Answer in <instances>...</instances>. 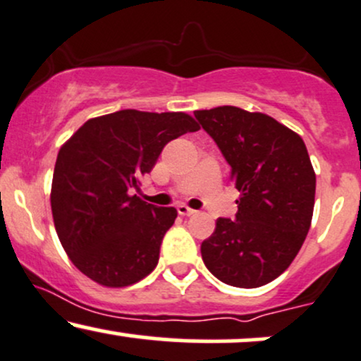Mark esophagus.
<instances>
[{
    "mask_svg": "<svg viewBox=\"0 0 361 361\" xmlns=\"http://www.w3.org/2000/svg\"><path fill=\"white\" fill-rule=\"evenodd\" d=\"M176 210H178V214L183 215V216H190V215L195 214L193 208H190L188 205H185V203H181V205H178Z\"/></svg>",
    "mask_w": 361,
    "mask_h": 361,
    "instance_id": "34e87169",
    "label": "esophagus"
}]
</instances>
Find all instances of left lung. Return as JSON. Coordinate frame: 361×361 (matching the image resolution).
Segmentation results:
<instances>
[{"mask_svg": "<svg viewBox=\"0 0 361 361\" xmlns=\"http://www.w3.org/2000/svg\"><path fill=\"white\" fill-rule=\"evenodd\" d=\"M240 192L235 220L219 219L202 242L208 271L235 288H259L290 266L310 232L316 175L306 145L274 117L235 106L195 111Z\"/></svg>", "mask_w": 361, "mask_h": 361, "instance_id": "8db88e82", "label": "left lung"}]
</instances>
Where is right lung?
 Instances as JSON below:
<instances>
[{
	"label": "right lung",
	"instance_id": "add662e5",
	"mask_svg": "<svg viewBox=\"0 0 361 361\" xmlns=\"http://www.w3.org/2000/svg\"><path fill=\"white\" fill-rule=\"evenodd\" d=\"M198 129L185 112L124 109L92 117L63 142L50 205L60 244L82 274L126 288L153 272L178 212L131 192L169 141Z\"/></svg>",
	"mask_w": 361,
	"mask_h": 361
}]
</instances>
